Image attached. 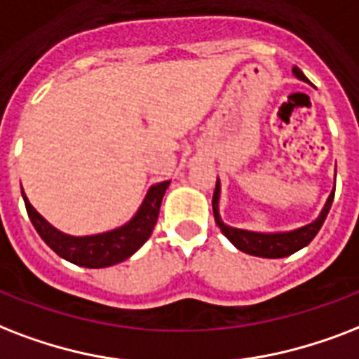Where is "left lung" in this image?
I'll return each mask as SVG.
<instances>
[{
    "label": "left lung",
    "mask_w": 359,
    "mask_h": 359,
    "mask_svg": "<svg viewBox=\"0 0 359 359\" xmlns=\"http://www.w3.org/2000/svg\"><path fill=\"white\" fill-rule=\"evenodd\" d=\"M294 74L298 76L299 80L307 82V76H305L298 67H294ZM219 191H221V185H215V193H213V200H211V205H213V217H215V223L221 229L226 238H229L232 243H234L240 251L247 252V255H252V257H262V258H283L292 255V252L304 249L305 245H309L313 238L318 234V230L324 224L327 217V211L332 208L333 194H335V189L333 193L330 194L324 210H322L320 217L313 221L307 226H302L298 230H292V232H280V234H260V232H249V230L241 229H232V226H226V224L221 221L219 217Z\"/></svg>",
    "instance_id": "obj_1"
}]
</instances>
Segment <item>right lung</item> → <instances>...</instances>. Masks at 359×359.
I'll list each match as a JSON object with an SVG mask.
<instances>
[{"mask_svg": "<svg viewBox=\"0 0 359 359\" xmlns=\"http://www.w3.org/2000/svg\"><path fill=\"white\" fill-rule=\"evenodd\" d=\"M168 185L170 182H163L149 189L148 196L140 205L138 213L125 226L104 232V234L86 236V238H74V236H67L55 230L35 211L24 191H22V196L26 202L27 215L32 219L33 226L55 255L84 268H107V266L127 260L148 241L159 217L161 202Z\"/></svg>", "mask_w": 359, "mask_h": 359, "instance_id": "1", "label": "right lung"}]
</instances>
